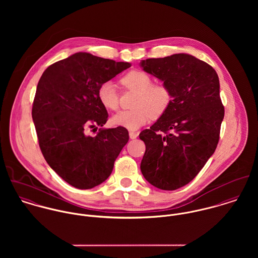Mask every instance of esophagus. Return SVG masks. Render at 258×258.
<instances>
[{"label":"esophagus","mask_w":258,"mask_h":258,"mask_svg":"<svg viewBox=\"0 0 258 258\" xmlns=\"http://www.w3.org/2000/svg\"><path fill=\"white\" fill-rule=\"evenodd\" d=\"M137 136H138V133H136V132H134V131H130V132H129V137H130L131 139H136Z\"/></svg>","instance_id":"esophagus-1"}]
</instances>
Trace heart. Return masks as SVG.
Listing matches in <instances>:
<instances>
[{
	"instance_id": "b5f03b06",
	"label": "heart",
	"mask_w": 258,
	"mask_h": 258,
	"mask_svg": "<svg viewBox=\"0 0 258 258\" xmlns=\"http://www.w3.org/2000/svg\"><path fill=\"white\" fill-rule=\"evenodd\" d=\"M120 83L128 90L136 92L133 102L134 109L121 111L112 117V123L128 130H137L152 118L161 117L171 103V93L163 84H152L149 74L141 71H131L125 74ZM100 103L108 110L119 107V94L115 85L104 82L97 92Z\"/></svg>"
}]
</instances>
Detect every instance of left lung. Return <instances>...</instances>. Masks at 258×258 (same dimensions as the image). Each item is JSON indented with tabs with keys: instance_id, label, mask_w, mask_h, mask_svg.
<instances>
[{
	"instance_id": "left-lung-1",
	"label": "left lung",
	"mask_w": 258,
	"mask_h": 258,
	"mask_svg": "<svg viewBox=\"0 0 258 258\" xmlns=\"http://www.w3.org/2000/svg\"><path fill=\"white\" fill-rule=\"evenodd\" d=\"M140 67L163 81L172 97L167 111L139 135L146 145L141 172L154 186L174 190L200 173L218 146L224 116L219 76L187 53L148 58Z\"/></svg>"
}]
</instances>
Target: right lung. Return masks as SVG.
Returning a JSON list of instances; mask_svg holds the SVG:
<instances>
[{"label":"right lung","mask_w":258,"mask_h":258,"mask_svg":"<svg viewBox=\"0 0 258 258\" xmlns=\"http://www.w3.org/2000/svg\"><path fill=\"white\" fill-rule=\"evenodd\" d=\"M87 52H76L49 66L37 83L32 116L41 153L49 167L76 188H92L112 173L129 140L124 127H102L108 118L97 92L104 82L129 69Z\"/></svg>","instance_id":"right-lung-1"}]
</instances>
